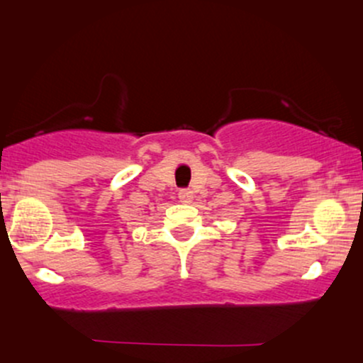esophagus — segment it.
Here are the masks:
<instances>
[{"instance_id": "esophagus-1", "label": "esophagus", "mask_w": 363, "mask_h": 363, "mask_svg": "<svg viewBox=\"0 0 363 363\" xmlns=\"http://www.w3.org/2000/svg\"><path fill=\"white\" fill-rule=\"evenodd\" d=\"M179 199H181V203H191L193 201V191L181 189L179 191Z\"/></svg>"}]
</instances>
